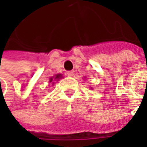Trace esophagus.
<instances>
[{
    "mask_svg": "<svg viewBox=\"0 0 147 147\" xmlns=\"http://www.w3.org/2000/svg\"><path fill=\"white\" fill-rule=\"evenodd\" d=\"M67 74H68L69 76H74V70L68 71V72H67Z\"/></svg>",
    "mask_w": 147,
    "mask_h": 147,
    "instance_id": "34e87169",
    "label": "esophagus"
}]
</instances>
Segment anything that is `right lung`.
<instances>
[{
	"mask_svg": "<svg viewBox=\"0 0 147 147\" xmlns=\"http://www.w3.org/2000/svg\"><path fill=\"white\" fill-rule=\"evenodd\" d=\"M61 78V74H57V75H55V79H59V78ZM53 81V78H51V79H50V82H51Z\"/></svg>",
	"mask_w": 147,
	"mask_h": 147,
	"instance_id": "obj_1",
	"label": "right lung"
}]
</instances>
